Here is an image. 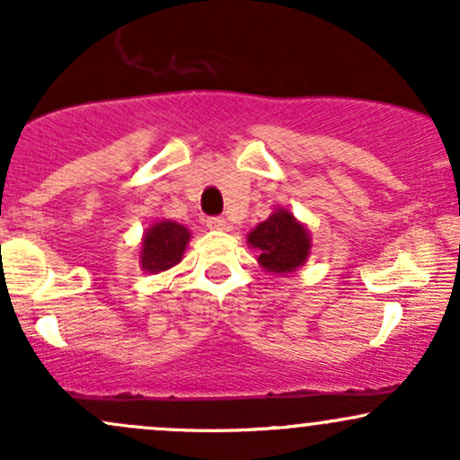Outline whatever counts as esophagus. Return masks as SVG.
Returning a JSON list of instances; mask_svg holds the SVG:
<instances>
[{"label":"esophagus","instance_id":"1","mask_svg":"<svg viewBox=\"0 0 460 460\" xmlns=\"http://www.w3.org/2000/svg\"><path fill=\"white\" fill-rule=\"evenodd\" d=\"M205 225H208V229H212V231H225L226 229V220L220 218V216H209V218L205 220Z\"/></svg>","mask_w":460,"mask_h":460}]
</instances>
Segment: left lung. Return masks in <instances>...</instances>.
<instances>
[{
    "label": "left lung",
    "mask_w": 460,
    "mask_h": 460,
    "mask_svg": "<svg viewBox=\"0 0 460 460\" xmlns=\"http://www.w3.org/2000/svg\"><path fill=\"white\" fill-rule=\"evenodd\" d=\"M251 246L260 252V263L270 272H292L309 255V234L289 212H274L248 235Z\"/></svg>",
    "instance_id": "obj_1"
}]
</instances>
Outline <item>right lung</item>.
<instances>
[{
    "instance_id": "add662e5",
    "label": "right lung",
    "mask_w": 460,
    "mask_h": 460,
    "mask_svg": "<svg viewBox=\"0 0 460 460\" xmlns=\"http://www.w3.org/2000/svg\"><path fill=\"white\" fill-rule=\"evenodd\" d=\"M190 240L186 226L164 220L146 231L142 242L140 261L146 272H164L181 261L183 251Z\"/></svg>"
}]
</instances>
